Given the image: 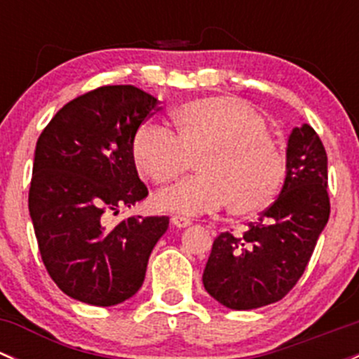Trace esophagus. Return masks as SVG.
<instances>
[{
  "label": "esophagus",
  "instance_id": "esophagus-1",
  "mask_svg": "<svg viewBox=\"0 0 359 359\" xmlns=\"http://www.w3.org/2000/svg\"><path fill=\"white\" fill-rule=\"evenodd\" d=\"M172 224L175 227H189L191 224V219H187V217H182V215H173L172 217Z\"/></svg>",
  "mask_w": 359,
  "mask_h": 359
}]
</instances>
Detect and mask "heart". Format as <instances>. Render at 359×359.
<instances>
[{"mask_svg": "<svg viewBox=\"0 0 359 359\" xmlns=\"http://www.w3.org/2000/svg\"><path fill=\"white\" fill-rule=\"evenodd\" d=\"M172 119L177 137L144 123L132 142L137 170L154 184L179 179L194 159L198 175L161 191L154 198L159 210L196 215L227 203L231 213L247 217L274 201L287 158L259 112L234 97H206L177 106Z\"/></svg>", "mask_w": 359, "mask_h": 359, "instance_id": "b5f03b06", "label": "heart"}]
</instances>
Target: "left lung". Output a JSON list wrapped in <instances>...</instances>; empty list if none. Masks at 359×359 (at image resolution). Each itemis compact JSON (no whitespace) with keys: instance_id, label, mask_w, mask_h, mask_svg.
I'll return each instance as SVG.
<instances>
[{"instance_id":"left-lung-1","label":"left lung","mask_w":359,"mask_h":359,"mask_svg":"<svg viewBox=\"0 0 359 359\" xmlns=\"http://www.w3.org/2000/svg\"><path fill=\"white\" fill-rule=\"evenodd\" d=\"M328 159L307 123L288 135L280 196L243 234L220 233L205 271V290L234 311L278 302L306 271L330 217Z\"/></svg>"}]
</instances>
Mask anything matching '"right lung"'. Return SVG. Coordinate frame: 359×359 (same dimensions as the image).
Returning <instances> with one entry per match:
<instances>
[{
    "mask_svg": "<svg viewBox=\"0 0 359 359\" xmlns=\"http://www.w3.org/2000/svg\"><path fill=\"white\" fill-rule=\"evenodd\" d=\"M159 100L132 85L100 86L66 104L39 135L29 215L46 271L66 295L109 307L135 295L168 217L107 213L147 196L132 156Z\"/></svg>",
    "mask_w": 359,
    "mask_h": 359,
    "instance_id": "1",
    "label": "right lung"
}]
</instances>
